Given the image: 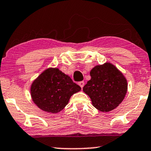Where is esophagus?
Returning a JSON list of instances; mask_svg holds the SVG:
<instances>
[{"label":"esophagus","instance_id":"1","mask_svg":"<svg viewBox=\"0 0 151 151\" xmlns=\"http://www.w3.org/2000/svg\"><path fill=\"white\" fill-rule=\"evenodd\" d=\"M78 85H79L81 87V88H83V86H84L85 83H84V82H83V81H80V82H78Z\"/></svg>","mask_w":151,"mask_h":151}]
</instances>
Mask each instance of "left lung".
Masks as SVG:
<instances>
[{"label": "left lung", "mask_w": 151, "mask_h": 151, "mask_svg": "<svg viewBox=\"0 0 151 151\" xmlns=\"http://www.w3.org/2000/svg\"><path fill=\"white\" fill-rule=\"evenodd\" d=\"M91 79L83 90L92 105L103 112L116 109L124 100L127 81L123 73L110 62L94 66L90 71Z\"/></svg>", "instance_id": "left-lung-1"}]
</instances>
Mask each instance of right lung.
Here are the masks:
<instances>
[{"label": "right lung", "mask_w": 151, "mask_h": 151, "mask_svg": "<svg viewBox=\"0 0 151 151\" xmlns=\"http://www.w3.org/2000/svg\"><path fill=\"white\" fill-rule=\"evenodd\" d=\"M81 88L58 68H48L33 81L30 96L42 111L55 114L68 104L70 98Z\"/></svg>", "instance_id": "add662e5"}]
</instances>
